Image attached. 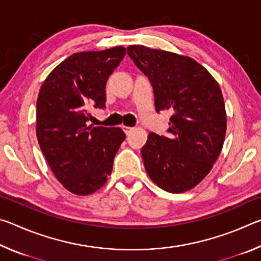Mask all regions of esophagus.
Wrapping results in <instances>:
<instances>
[{
    "label": "esophagus",
    "instance_id": "34e87169",
    "mask_svg": "<svg viewBox=\"0 0 261 261\" xmlns=\"http://www.w3.org/2000/svg\"><path fill=\"white\" fill-rule=\"evenodd\" d=\"M122 127H123V130H124V132H125L126 135H130V134H131V131H134V130H135V127H132V126L123 125Z\"/></svg>",
    "mask_w": 261,
    "mask_h": 261
}]
</instances>
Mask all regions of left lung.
Returning a JSON list of instances; mask_svg holds the SVG:
<instances>
[{
  "instance_id": "8db88e82",
  "label": "left lung",
  "mask_w": 261,
  "mask_h": 261,
  "mask_svg": "<svg viewBox=\"0 0 261 261\" xmlns=\"http://www.w3.org/2000/svg\"><path fill=\"white\" fill-rule=\"evenodd\" d=\"M127 54L152 83L156 112L174 113L168 137L151 132L141 148L146 173L167 192L191 190L222 151L227 113L219 84L189 56L143 45L129 46Z\"/></svg>"
}]
</instances>
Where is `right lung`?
<instances>
[{"mask_svg":"<svg viewBox=\"0 0 261 261\" xmlns=\"http://www.w3.org/2000/svg\"><path fill=\"white\" fill-rule=\"evenodd\" d=\"M125 48L81 51L48 74L37 100V138L53 174L77 196L107 182L125 134L121 127L87 125L91 108H103L106 83Z\"/></svg>","mask_w":261,"mask_h":261,"instance_id":"1","label":"right lung"}]
</instances>
